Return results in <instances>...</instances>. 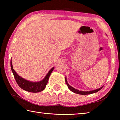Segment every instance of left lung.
Wrapping results in <instances>:
<instances>
[{"label":"left lung","instance_id":"8db88e82","mask_svg":"<svg viewBox=\"0 0 120 120\" xmlns=\"http://www.w3.org/2000/svg\"><path fill=\"white\" fill-rule=\"evenodd\" d=\"M65 82L67 83V85H68V88H69L70 90L73 92L74 93H75L76 94H81V95H87V94H92L94 93H96L97 92H98V91H99L101 90V89L103 87V86H101V87L99 88V89H96V90H92V91H79L78 90H77V89H76L75 88H74L72 86H71L69 84H68L67 82V78L65 77Z\"/></svg>","mask_w":120,"mask_h":120}]
</instances>
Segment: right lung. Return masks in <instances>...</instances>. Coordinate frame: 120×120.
Returning <instances> with one entry per match:
<instances>
[{"mask_svg": "<svg viewBox=\"0 0 120 120\" xmlns=\"http://www.w3.org/2000/svg\"><path fill=\"white\" fill-rule=\"evenodd\" d=\"M11 68L12 72L13 74L15 79L16 80L18 85L20 86V88H21L22 89H23V90L25 91L30 92L37 93L40 92L42 91L43 90H44L46 87V86L47 84L48 79H49V76L51 73L52 72L54 67H53L52 69L49 70V72L47 74V75H46L45 78L42 80L38 81V82H32V81H30L25 79L21 77V76H19L16 73V72H15V70L13 69V68L11 60Z\"/></svg>", "mask_w": 120, "mask_h": 120, "instance_id": "obj_1", "label": "right lung"}]
</instances>
